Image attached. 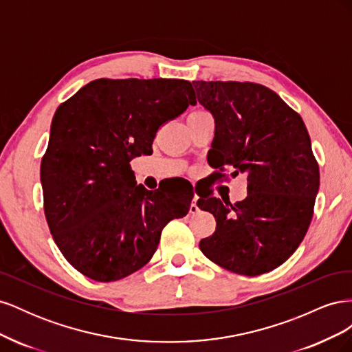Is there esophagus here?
Listing matches in <instances>:
<instances>
[{
  "label": "esophagus",
  "instance_id": "obj_1",
  "mask_svg": "<svg viewBox=\"0 0 352 352\" xmlns=\"http://www.w3.org/2000/svg\"><path fill=\"white\" fill-rule=\"evenodd\" d=\"M197 197L192 198V202H190V207H189V212H192V214H195V212L198 211V206H197Z\"/></svg>",
  "mask_w": 352,
  "mask_h": 352
}]
</instances>
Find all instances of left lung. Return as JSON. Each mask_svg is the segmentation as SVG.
<instances>
[{
	"label": "left lung",
	"mask_w": 352,
	"mask_h": 352,
	"mask_svg": "<svg viewBox=\"0 0 352 352\" xmlns=\"http://www.w3.org/2000/svg\"><path fill=\"white\" fill-rule=\"evenodd\" d=\"M192 83L216 122L211 167L220 176L228 167L233 176H248V195L235 204L198 199L216 219L214 233L201 239L199 250L233 273L272 272L300 247L313 219L320 172L310 135L301 116L264 85Z\"/></svg>",
	"instance_id": "1"
}]
</instances>
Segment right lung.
I'll list each match as a JSON object with an SVG mask.
<instances>
[{"label": "right lung", "mask_w": 352, "mask_h": 352, "mask_svg": "<svg viewBox=\"0 0 352 352\" xmlns=\"http://www.w3.org/2000/svg\"><path fill=\"white\" fill-rule=\"evenodd\" d=\"M197 104L184 79H95L61 102L41 162L44 212L65 258L114 282L153 258L162 230L192 195L136 185L131 160L153 151L160 127Z\"/></svg>", "instance_id": "obj_1"}]
</instances>
